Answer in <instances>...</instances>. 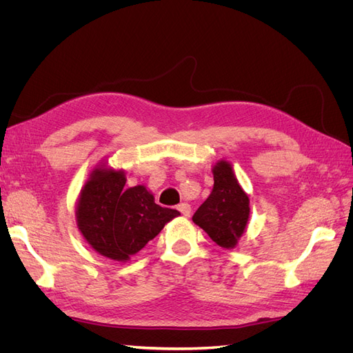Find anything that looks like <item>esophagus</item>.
Returning a JSON list of instances; mask_svg holds the SVG:
<instances>
[{
  "instance_id": "1",
  "label": "esophagus",
  "mask_w": 353,
  "mask_h": 353,
  "mask_svg": "<svg viewBox=\"0 0 353 353\" xmlns=\"http://www.w3.org/2000/svg\"><path fill=\"white\" fill-rule=\"evenodd\" d=\"M178 210L183 213L184 216H190L191 215V206L188 205V203H181V205H178Z\"/></svg>"
}]
</instances>
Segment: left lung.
<instances>
[{"mask_svg": "<svg viewBox=\"0 0 353 353\" xmlns=\"http://www.w3.org/2000/svg\"><path fill=\"white\" fill-rule=\"evenodd\" d=\"M213 190L196 210L193 222L223 249H234L249 222V197L239 184L232 165L227 160L212 168Z\"/></svg>", "mask_w": 353, "mask_h": 353, "instance_id": "8db88e82", "label": "left lung"}]
</instances>
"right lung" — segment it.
Wrapping results in <instances>:
<instances>
[{
  "label": "right lung",
  "mask_w": 353,
  "mask_h": 353,
  "mask_svg": "<svg viewBox=\"0 0 353 353\" xmlns=\"http://www.w3.org/2000/svg\"><path fill=\"white\" fill-rule=\"evenodd\" d=\"M122 169L97 165L82 187L77 223L91 248L112 261L126 262L179 215L162 208L144 185L125 188Z\"/></svg>",
  "instance_id": "right-lung-1"
}]
</instances>
